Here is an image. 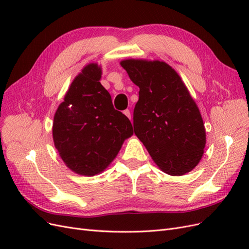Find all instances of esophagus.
I'll use <instances>...</instances> for the list:
<instances>
[{
	"label": "esophagus",
	"instance_id": "1",
	"mask_svg": "<svg viewBox=\"0 0 249 249\" xmlns=\"http://www.w3.org/2000/svg\"><path fill=\"white\" fill-rule=\"evenodd\" d=\"M124 114L126 117H129V118L131 119V112H130V110H127V109L124 110Z\"/></svg>",
	"mask_w": 249,
	"mask_h": 249
}]
</instances>
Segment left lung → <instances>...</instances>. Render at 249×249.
I'll return each instance as SVG.
<instances>
[{"label": "left lung", "instance_id": "8db88e82", "mask_svg": "<svg viewBox=\"0 0 249 249\" xmlns=\"http://www.w3.org/2000/svg\"><path fill=\"white\" fill-rule=\"evenodd\" d=\"M139 87L134 132L155 163L170 176H183L199 163L206 145L200 112L171 66L161 61L120 62Z\"/></svg>", "mask_w": 249, "mask_h": 249}]
</instances>
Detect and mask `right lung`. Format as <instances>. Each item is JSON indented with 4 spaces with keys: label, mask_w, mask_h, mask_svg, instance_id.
<instances>
[{
    "label": "right lung",
    "mask_w": 249,
    "mask_h": 249,
    "mask_svg": "<svg viewBox=\"0 0 249 249\" xmlns=\"http://www.w3.org/2000/svg\"><path fill=\"white\" fill-rule=\"evenodd\" d=\"M101 67L83 69L60 104L53 124V138L66 166L82 176L102 172L118 154L133 126L113 107L101 84Z\"/></svg>",
    "instance_id": "obj_1"
}]
</instances>
